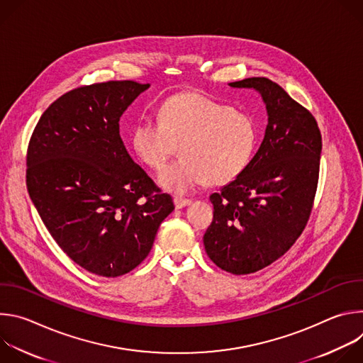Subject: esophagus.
Segmentation results:
<instances>
[{
  "label": "esophagus",
  "instance_id": "1",
  "mask_svg": "<svg viewBox=\"0 0 363 363\" xmlns=\"http://www.w3.org/2000/svg\"><path fill=\"white\" fill-rule=\"evenodd\" d=\"M174 203H175V208L177 210H181V208H184V206H188L191 203V201L185 199V198L177 196V198H174Z\"/></svg>",
  "mask_w": 363,
  "mask_h": 363
}]
</instances>
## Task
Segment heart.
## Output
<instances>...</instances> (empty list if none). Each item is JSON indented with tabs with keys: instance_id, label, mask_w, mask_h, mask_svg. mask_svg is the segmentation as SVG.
Returning <instances> with one entry per match:
<instances>
[{
	"instance_id": "heart-1",
	"label": "heart",
	"mask_w": 363,
	"mask_h": 363,
	"mask_svg": "<svg viewBox=\"0 0 363 363\" xmlns=\"http://www.w3.org/2000/svg\"><path fill=\"white\" fill-rule=\"evenodd\" d=\"M257 139L248 113L198 93H179L162 103L158 122L142 118L135 123L130 143L152 169H161L179 146L181 157L158 182L165 191L186 194L205 181L223 185L238 178L252 160Z\"/></svg>"
}]
</instances>
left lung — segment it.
Here are the masks:
<instances>
[{
  "label": "left lung",
  "mask_w": 363,
  "mask_h": 363,
  "mask_svg": "<svg viewBox=\"0 0 363 363\" xmlns=\"http://www.w3.org/2000/svg\"><path fill=\"white\" fill-rule=\"evenodd\" d=\"M260 93L264 139L247 169L210 196L205 251L223 270L250 274L276 262L301 234L318 188L322 135L307 109L266 77L228 83Z\"/></svg>",
  "instance_id": "obj_1"
}]
</instances>
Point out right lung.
Listing matches in <instances>:
<instances>
[{
    "label": "right lung",
    "instance_id": "obj_1",
    "mask_svg": "<svg viewBox=\"0 0 363 363\" xmlns=\"http://www.w3.org/2000/svg\"><path fill=\"white\" fill-rule=\"evenodd\" d=\"M149 86L74 89L51 103L28 143L27 189L44 225L76 264L101 277L138 267L175 208L119 132L122 115Z\"/></svg>",
    "mask_w": 363,
    "mask_h": 363
}]
</instances>
